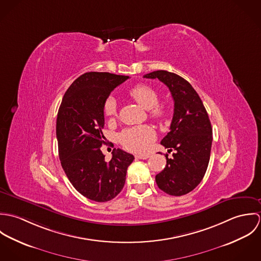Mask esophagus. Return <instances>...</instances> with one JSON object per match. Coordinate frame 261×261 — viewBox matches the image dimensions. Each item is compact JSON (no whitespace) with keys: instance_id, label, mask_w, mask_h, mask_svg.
I'll use <instances>...</instances> for the list:
<instances>
[{"instance_id":"esophagus-1","label":"esophagus","mask_w":261,"mask_h":261,"mask_svg":"<svg viewBox=\"0 0 261 261\" xmlns=\"http://www.w3.org/2000/svg\"><path fill=\"white\" fill-rule=\"evenodd\" d=\"M136 158H137V159H140V160H147V159H149V153H143V154H137V155H136Z\"/></svg>"}]
</instances>
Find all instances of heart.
Listing matches in <instances>:
<instances>
[{
    "mask_svg": "<svg viewBox=\"0 0 261 261\" xmlns=\"http://www.w3.org/2000/svg\"><path fill=\"white\" fill-rule=\"evenodd\" d=\"M128 96L142 108L149 110V116L155 120L165 119L168 111L165 106L159 105V92L149 84L140 83L128 90ZM117 112V103L113 96H109L103 103V113L113 117ZM154 139V132L149 125H138L125 128L118 135L119 143L128 150L140 152L147 149Z\"/></svg>",
    "mask_w": 261,
    "mask_h": 261,
    "instance_id": "heart-1",
    "label": "heart"
}]
</instances>
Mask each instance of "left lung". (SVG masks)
<instances>
[{"label": "left lung", "mask_w": 261, "mask_h": 261, "mask_svg": "<svg viewBox=\"0 0 261 261\" xmlns=\"http://www.w3.org/2000/svg\"><path fill=\"white\" fill-rule=\"evenodd\" d=\"M158 78L166 84L174 99V115L170 132L161 144L167 165L155 176L158 187L171 196H183L200 184L208 168L212 147V126L206 109L192 85L179 75L156 70L144 76Z\"/></svg>", "instance_id": "1"}]
</instances>
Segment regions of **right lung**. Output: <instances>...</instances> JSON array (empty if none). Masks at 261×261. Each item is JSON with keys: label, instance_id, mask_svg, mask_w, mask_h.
<instances>
[{"label": "right lung", "instance_id": "1", "mask_svg": "<svg viewBox=\"0 0 261 261\" xmlns=\"http://www.w3.org/2000/svg\"><path fill=\"white\" fill-rule=\"evenodd\" d=\"M128 76L86 72L65 92L56 120L61 166L75 189L87 199L107 202L117 196L125 183L127 167L135 156L112 150L106 162L100 147L106 144L103 103L112 90Z\"/></svg>", "mask_w": 261, "mask_h": 261}]
</instances>
